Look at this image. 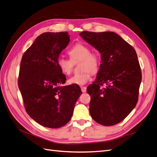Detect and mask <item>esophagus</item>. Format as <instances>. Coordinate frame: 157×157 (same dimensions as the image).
I'll use <instances>...</instances> for the list:
<instances>
[{
	"label": "esophagus",
	"mask_w": 157,
	"mask_h": 157,
	"mask_svg": "<svg viewBox=\"0 0 157 157\" xmlns=\"http://www.w3.org/2000/svg\"><path fill=\"white\" fill-rule=\"evenodd\" d=\"M81 91L84 93V92H86V87L85 86H82L81 87Z\"/></svg>",
	"instance_id": "34e87169"
}]
</instances>
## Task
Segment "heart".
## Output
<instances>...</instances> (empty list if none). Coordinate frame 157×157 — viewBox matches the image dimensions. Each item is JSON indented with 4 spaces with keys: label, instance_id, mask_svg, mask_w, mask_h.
<instances>
[{
    "label": "heart",
    "instance_id": "obj_1",
    "mask_svg": "<svg viewBox=\"0 0 157 157\" xmlns=\"http://www.w3.org/2000/svg\"><path fill=\"white\" fill-rule=\"evenodd\" d=\"M92 50L87 45L82 43H77L71 48L68 54L71 59L63 56H59L57 59V65L64 75H69L72 72L73 63L81 61L80 65V71L79 74H76L69 78L68 82L70 84L84 85L86 84L91 78V72L96 74L99 69L100 58L94 53H91Z\"/></svg>",
    "mask_w": 157,
    "mask_h": 157
}]
</instances>
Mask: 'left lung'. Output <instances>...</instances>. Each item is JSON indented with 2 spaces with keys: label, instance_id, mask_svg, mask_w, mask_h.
Instances as JSON below:
<instances>
[{
  "label": "left lung",
  "instance_id": "left-lung-1",
  "mask_svg": "<svg viewBox=\"0 0 157 157\" xmlns=\"http://www.w3.org/2000/svg\"><path fill=\"white\" fill-rule=\"evenodd\" d=\"M80 35L101 54L96 79L86 90L91 98L90 115L101 125L117 124L138 99L141 72L136 52L114 32L83 31Z\"/></svg>",
  "mask_w": 157,
  "mask_h": 157
}]
</instances>
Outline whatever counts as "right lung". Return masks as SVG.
<instances>
[{
	"instance_id": "1",
	"label": "right lung",
	"mask_w": 157,
	"mask_h": 157,
	"mask_svg": "<svg viewBox=\"0 0 157 157\" xmlns=\"http://www.w3.org/2000/svg\"><path fill=\"white\" fill-rule=\"evenodd\" d=\"M69 36L67 32L42 33L22 56L18 86L25 110L44 127L58 128L67 124L82 93L78 85L62 86L66 77L57 65Z\"/></svg>"
}]
</instances>
